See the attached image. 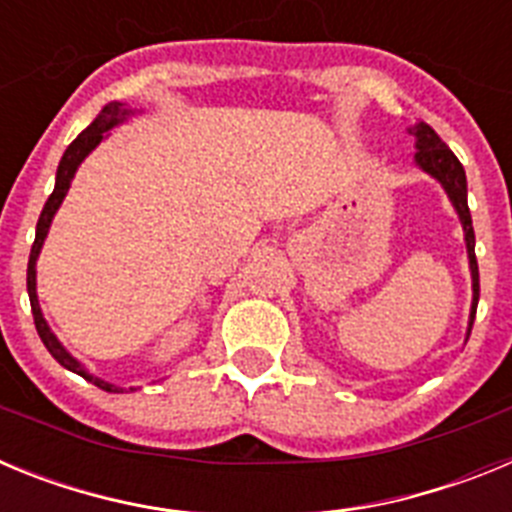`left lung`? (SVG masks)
I'll use <instances>...</instances> for the list:
<instances>
[{
	"label": "left lung",
	"instance_id": "8db88e82",
	"mask_svg": "<svg viewBox=\"0 0 512 512\" xmlns=\"http://www.w3.org/2000/svg\"><path fill=\"white\" fill-rule=\"evenodd\" d=\"M415 133V161L423 171H428L431 176H436L438 182L443 184L449 200L454 202L456 212H459V220L464 225V233H467V253H469V266H472V320H469V333H472L474 315H477V302H479V266L477 256H474V228H472V215H469L467 205V174H464V166H461L459 158L454 156L446 143L436 135V130L428 125V122L420 120L413 128Z\"/></svg>",
	"mask_w": 512,
	"mask_h": 512
}]
</instances>
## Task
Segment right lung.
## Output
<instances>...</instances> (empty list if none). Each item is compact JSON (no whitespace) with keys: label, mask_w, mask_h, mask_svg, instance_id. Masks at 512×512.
I'll use <instances>...</instances> for the list:
<instances>
[{"label":"right lung","mask_w":512,"mask_h":512,"mask_svg":"<svg viewBox=\"0 0 512 512\" xmlns=\"http://www.w3.org/2000/svg\"><path fill=\"white\" fill-rule=\"evenodd\" d=\"M128 115H130V110H125L120 102L107 104V107H104V110L97 115V120H94L87 130H81L79 138H76L74 143L66 148V153H63L61 164H58V171H56V189L51 192V197H48V202H45L43 212H40V217H38L35 243H33V248H30V261H27V295H30V307H33L35 330H38L40 341L45 343V348L51 351V356L58 361V364L66 366L69 372H76L79 377H84L87 382H92L94 387H99V390H104V392H125V390H122V387H115V384H110V382H104V379H99V377H92L89 372H84L79 361H76L74 356H71L69 351L61 346V343H58V338L53 336L51 328H48V323L43 320V312H40L38 295H35V261H38L40 246H43L45 235H48V228H51L53 215H56L58 205H61L63 197H66V192H69L71 179H74L79 164L84 161V158H87V153L92 151V148L99 146V140L104 138V133H107L110 128H115L117 122L125 120ZM130 390H133V387H130Z\"/></svg>","instance_id":"1"}]
</instances>
